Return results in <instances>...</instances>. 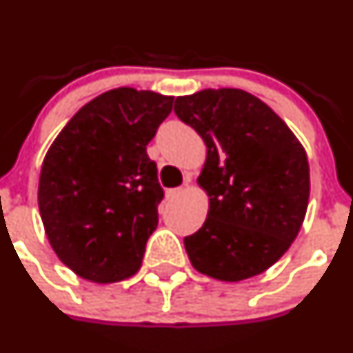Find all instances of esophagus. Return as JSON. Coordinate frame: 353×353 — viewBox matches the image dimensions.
I'll return each mask as SVG.
<instances>
[{
	"instance_id": "esophagus-1",
	"label": "esophagus",
	"mask_w": 353,
	"mask_h": 353,
	"mask_svg": "<svg viewBox=\"0 0 353 353\" xmlns=\"http://www.w3.org/2000/svg\"><path fill=\"white\" fill-rule=\"evenodd\" d=\"M183 193H184V188H174V190L167 191L165 196H167V199H170V201H172V199H177Z\"/></svg>"
}]
</instances>
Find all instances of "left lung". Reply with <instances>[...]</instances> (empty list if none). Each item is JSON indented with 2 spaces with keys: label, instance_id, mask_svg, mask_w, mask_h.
Here are the masks:
<instances>
[{
  "label": "left lung",
  "instance_id": "8db88e82",
  "mask_svg": "<svg viewBox=\"0 0 353 353\" xmlns=\"http://www.w3.org/2000/svg\"><path fill=\"white\" fill-rule=\"evenodd\" d=\"M174 112L206 145L198 184L205 223L184 237L203 275L239 282L279 261L301 230L309 201L304 147L265 102L239 88L177 97Z\"/></svg>",
  "mask_w": 353,
  "mask_h": 353
}]
</instances>
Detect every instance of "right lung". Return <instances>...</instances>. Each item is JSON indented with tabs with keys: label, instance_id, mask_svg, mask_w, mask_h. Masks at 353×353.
I'll return each instance as SVG.
<instances>
[{
	"label": "right lung",
	"instance_id": "1",
	"mask_svg": "<svg viewBox=\"0 0 353 353\" xmlns=\"http://www.w3.org/2000/svg\"><path fill=\"white\" fill-rule=\"evenodd\" d=\"M172 102L114 88L78 110L46 154L42 223L58 258L81 279L112 283L140 270L163 198L147 145Z\"/></svg>",
	"mask_w": 353,
	"mask_h": 353
}]
</instances>
